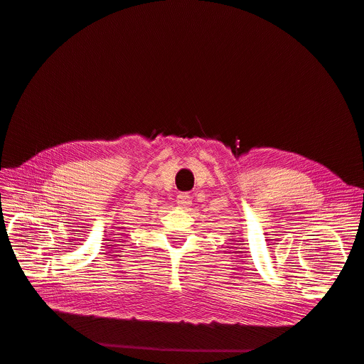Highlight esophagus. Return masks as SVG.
I'll return each instance as SVG.
<instances>
[{
	"mask_svg": "<svg viewBox=\"0 0 364 364\" xmlns=\"http://www.w3.org/2000/svg\"><path fill=\"white\" fill-rule=\"evenodd\" d=\"M177 205L181 208V209H187L190 205H192V196H190L188 193H180L176 199Z\"/></svg>",
	"mask_w": 364,
	"mask_h": 364,
	"instance_id": "obj_1",
	"label": "esophagus"
}]
</instances>
